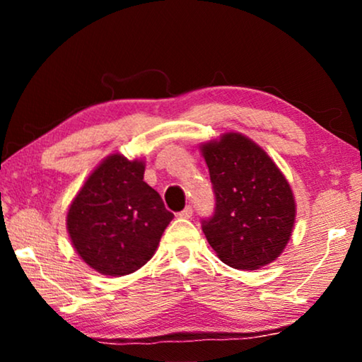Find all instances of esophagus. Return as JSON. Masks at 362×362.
Listing matches in <instances>:
<instances>
[{"label":"esophagus","mask_w":362,"mask_h":362,"mask_svg":"<svg viewBox=\"0 0 362 362\" xmlns=\"http://www.w3.org/2000/svg\"><path fill=\"white\" fill-rule=\"evenodd\" d=\"M193 216V207L192 206H187L185 209H183L182 212H179V217L180 218H192Z\"/></svg>","instance_id":"34e87169"}]
</instances>
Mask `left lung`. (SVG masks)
Here are the masks:
<instances>
[{
	"mask_svg": "<svg viewBox=\"0 0 362 362\" xmlns=\"http://www.w3.org/2000/svg\"><path fill=\"white\" fill-rule=\"evenodd\" d=\"M216 193L203 222L207 243L231 268L252 272L278 259L289 243L297 204L268 153L240 132L199 145Z\"/></svg>",
	"mask_w": 362,
	"mask_h": 362,
	"instance_id": "8db88e82",
	"label": "left lung"
}]
</instances>
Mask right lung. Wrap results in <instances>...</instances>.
Masks as SVG:
<instances>
[{
    "label": "right lung",
    "mask_w": 362,
    "mask_h": 362,
    "mask_svg": "<svg viewBox=\"0 0 362 362\" xmlns=\"http://www.w3.org/2000/svg\"><path fill=\"white\" fill-rule=\"evenodd\" d=\"M144 159L112 153L79 188L66 212L76 254L97 273L124 276L142 268L174 218L148 183Z\"/></svg>",
    "instance_id": "right-lung-1"
}]
</instances>
